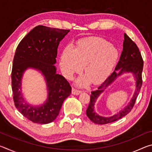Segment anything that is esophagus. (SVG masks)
I'll return each mask as SVG.
<instances>
[{"instance_id": "34e87169", "label": "esophagus", "mask_w": 152, "mask_h": 152, "mask_svg": "<svg viewBox=\"0 0 152 152\" xmlns=\"http://www.w3.org/2000/svg\"><path fill=\"white\" fill-rule=\"evenodd\" d=\"M82 92L81 91H79V90H77L76 88H72V93L74 95H78Z\"/></svg>"}]
</instances>
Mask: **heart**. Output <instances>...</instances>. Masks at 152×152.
Wrapping results in <instances>:
<instances>
[{
  "mask_svg": "<svg viewBox=\"0 0 152 152\" xmlns=\"http://www.w3.org/2000/svg\"><path fill=\"white\" fill-rule=\"evenodd\" d=\"M119 58L117 48L103 38L92 37L80 40L77 47L69 45L61 54L60 65L67 78L80 71L84 65L86 76L77 80V84L86 86L103 82L111 72Z\"/></svg>",
  "mask_w": 152,
  "mask_h": 152,
  "instance_id": "heart-1",
  "label": "heart"
}]
</instances>
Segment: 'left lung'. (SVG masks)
Masks as SVG:
<instances>
[{
	"label": "left lung",
	"instance_id": "1",
	"mask_svg": "<svg viewBox=\"0 0 152 152\" xmlns=\"http://www.w3.org/2000/svg\"><path fill=\"white\" fill-rule=\"evenodd\" d=\"M123 48L119 62L115 67V71L102 82L96 91H92L91 94V101L86 110V115L90 120L96 124L104 125L110 123L121 119L127 115L133 109L135 103L141 87L142 86V71L143 67V61L141 57L139 48L134 42L130 39L127 34H124L123 41ZM132 72L135 76L136 80V88L132 99L125 109L115 114L109 118L100 116L94 111V104L97 97L118 76L123 73Z\"/></svg>",
	"mask_w": 152,
	"mask_h": 152
}]
</instances>
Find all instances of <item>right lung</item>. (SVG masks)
I'll list each match as a JSON object with an SVG mask.
<instances>
[{
  "mask_svg": "<svg viewBox=\"0 0 152 152\" xmlns=\"http://www.w3.org/2000/svg\"><path fill=\"white\" fill-rule=\"evenodd\" d=\"M70 30L38 25L20 41L15 51L11 72L12 91L18 110L33 123L47 124L54 121L61 105L70 96L72 88L64 76L56 74L58 48ZM40 71L45 77L48 91L43 105L34 107L24 101L21 91V79L27 68Z\"/></svg>",
  "mask_w": 152,
  "mask_h": 152,
  "instance_id": "obj_1",
  "label": "right lung"
}]
</instances>
